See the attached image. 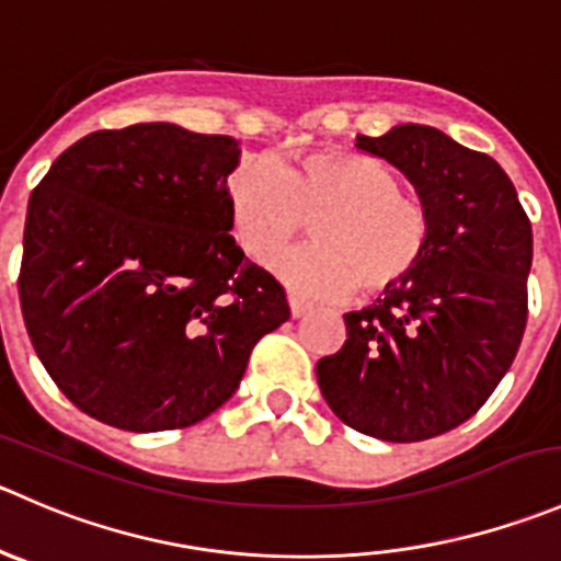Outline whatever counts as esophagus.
I'll return each mask as SVG.
<instances>
[{
  "mask_svg": "<svg viewBox=\"0 0 561 561\" xmlns=\"http://www.w3.org/2000/svg\"><path fill=\"white\" fill-rule=\"evenodd\" d=\"M312 312V304L298 301V298H290V314L293 318H304V314Z\"/></svg>",
  "mask_w": 561,
  "mask_h": 561,
  "instance_id": "34e87169",
  "label": "esophagus"
}]
</instances>
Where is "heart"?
Returning <instances> with one entry per match:
<instances>
[{"mask_svg":"<svg viewBox=\"0 0 561 561\" xmlns=\"http://www.w3.org/2000/svg\"><path fill=\"white\" fill-rule=\"evenodd\" d=\"M227 216L238 247L271 265L312 219V243L279 263L290 290L340 298L358 287L375 298L411 279L433 241V214L402 194L386 161L345 148L304 153L282 167L247 161L227 181Z\"/></svg>","mask_w":561,"mask_h":561,"instance_id":"b5f03b06","label":"heart"}]
</instances>
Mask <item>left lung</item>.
<instances>
[{
  "label": "left lung",
  "instance_id": "1",
  "mask_svg": "<svg viewBox=\"0 0 561 561\" xmlns=\"http://www.w3.org/2000/svg\"><path fill=\"white\" fill-rule=\"evenodd\" d=\"M386 159L433 214L416 274L362 312L314 367L331 411L353 431L411 444L474 416L524 340L531 225L507 172L431 125L356 136Z\"/></svg>",
  "mask_w": 561,
  "mask_h": 561
}]
</instances>
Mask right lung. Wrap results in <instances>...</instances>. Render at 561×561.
Masks as SVG:
<instances>
[{
  "instance_id": "right-lung-1",
  "label": "right lung",
  "mask_w": 561,
  "mask_h": 561,
  "mask_svg": "<svg viewBox=\"0 0 561 561\" xmlns=\"http://www.w3.org/2000/svg\"><path fill=\"white\" fill-rule=\"evenodd\" d=\"M241 145L172 123L70 145L26 208L19 298L65 397L130 433L203 422L236 394L285 290L230 236Z\"/></svg>"
}]
</instances>
